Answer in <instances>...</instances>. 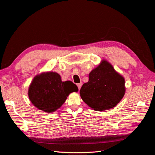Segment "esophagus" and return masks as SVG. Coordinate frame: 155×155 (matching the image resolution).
Returning <instances> with one entry per match:
<instances>
[{
  "instance_id": "1",
  "label": "esophagus",
  "mask_w": 155,
  "mask_h": 155,
  "mask_svg": "<svg viewBox=\"0 0 155 155\" xmlns=\"http://www.w3.org/2000/svg\"><path fill=\"white\" fill-rule=\"evenodd\" d=\"M82 85H83V83H82L81 82V83H78V84H77V85H78V88H79V90H80V88H81V87Z\"/></svg>"
}]
</instances>
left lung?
<instances>
[{
	"mask_svg": "<svg viewBox=\"0 0 155 155\" xmlns=\"http://www.w3.org/2000/svg\"><path fill=\"white\" fill-rule=\"evenodd\" d=\"M125 78L115 70L106 59L88 74V81L80 90L83 101L97 111L109 110L116 107L125 93Z\"/></svg>",
	"mask_w": 155,
	"mask_h": 155,
	"instance_id": "1",
	"label": "left lung"
}]
</instances>
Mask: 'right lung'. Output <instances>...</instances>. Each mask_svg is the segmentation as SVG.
<instances>
[{"instance_id":"obj_1","label":"right lung","mask_w":155,"mask_h":155,"mask_svg":"<svg viewBox=\"0 0 155 155\" xmlns=\"http://www.w3.org/2000/svg\"><path fill=\"white\" fill-rule=\"evenodd\" d=\"M78 91L76 84L62 81L58 73L49 71L36 75L28 87V95L37 109L51 113L63 105L70 93Z\"/></svg>"}]
</instances>
